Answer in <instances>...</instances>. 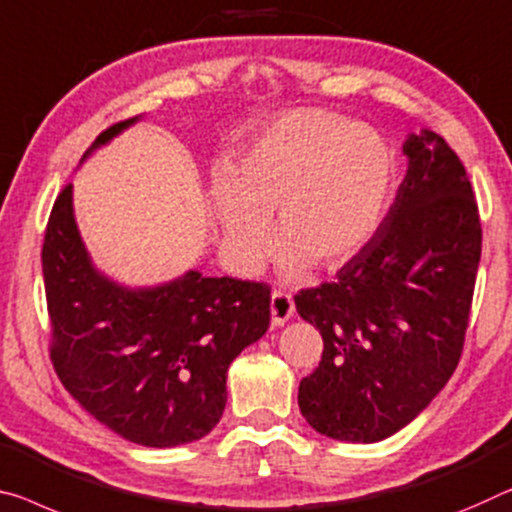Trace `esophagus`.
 <instances>
[{
  "label": "esophagus",
  "mask_w": 512,
  "mask_h": 512,
  "mask_svg": "<svg viewBox=\"0 0 512 512\" xmlns=\"http://www.w3.org/2000/svg\"><path fill=\"white\" fill-rule=\"evenodd\" d=\"M270 311H272V325L281 327L283 322H288L295 313V302L288 293H272L270 300Z\"/></svg>",
  "instance_id": "obj_1"
}]
</instances>
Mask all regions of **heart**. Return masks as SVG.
Masks as SVG:
<instances>
[{
    "label": "heart",
    "mask_w": 512,
    "mask_h": 512,
    "mask_svg": "<svg viewBox=\"0 0 512 512\" xmlns=\"http://www.w3.org/2000/svg\"><path fill=\"white\" fill-rule=\"evenodd\" d=\"M396 190V155L368 125L325 109H293L242 148L215 187V212L233 256L256 272L272 247L300 279L352 261L375 238Z\"/></svg>",
    "instance_id": "obj_1"
}]
</instances>
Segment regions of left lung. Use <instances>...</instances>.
Returning <instances> with one entry per match:
<instances>
[{
  "label": "left lung",
  "mask_w": 512,
  "mask_h": 512,
  "mask_svg": "<svg viewBox=\"0 0 512 512\" xmlns=\"http://www.w3.org/2000/svg\"><path fill=\"white\" fill-rule=\"evenodd\" d=\"M403 153L407 174L375 238L334 281L295 295L325 343L297 403L341 442H380L414 421L465 345L483 242L474 190L435 132L410 135Z\"/></svg>",
  "instance_id": "obj_1"
}]
</instances>
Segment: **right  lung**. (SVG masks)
<instances>
[{
	"mask_svg": "<svg viewBox=\"0 0 512 512\" xmlns=\"http://www.w3.org/2000/svg\"><path fill=\"white\" fill-rule=\"evenodd\" d=\"M135 121L100 132L82 162ZM41 258L50 359L70 396L141 446L206 437L224 414L231 361L270 327V286L196 270L153 288L121 286L91 263L73 185L54 201Z\"/></svg>",
	"mask_w": 512,
	"mask_h": 512,
	"instance_id": "obj_1",
	"label": "right lung"
}]
</instances>
